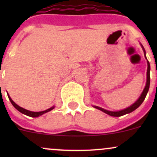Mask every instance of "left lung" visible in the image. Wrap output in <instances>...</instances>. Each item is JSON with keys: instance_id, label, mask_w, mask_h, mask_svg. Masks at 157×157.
<instances>
[{"instance_id": "8db88e82", "label": "left lung", "mask_w": 157, "mask_h": 157, "mask_svg": "<svg viewBox=\"0 0 157 157\" xmlns=\"http://www.w3.org/2000/svg\"><path fill=\"white\" fill-rule=\"evenodd\" d=\"M140 45H141L142 48H143V51L144 52V56H145V58L147 59V57H146V52H145V49L144 48L143 45L140 44ZM147 83H146V86H145L143 92H142V93L140 94V97L137 99V100L135 102H134V104H132L131 105H130L129 107H128V108L124 109H122V110H119V111H115V112H112V111H109V110H106V109H104L102 108H101V107H99V106H96V105H93L94 108L99 109V110L102 111V112H105V114H107V115H110V116H113V117H120V116H122V115H126V114H128V113H131V112H132L133 111H134L135 109H137L138 108L139 106H140V105L142 104V102L144 101L145 99V97H146L147 93H148V90H149V88H150V63H149L148 60L147 59Z\"/></svg>"}]
</instances>
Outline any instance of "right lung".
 I'll return each instance as SVG.
<instances>
[{"mask_svg": "<svg viewBox=\"0 0 157 157\" xmlns=\"http://www.w3.org/2000/svg\"><path fill=\"white\" fill-rule=\"evenodd\" d=\"M7 96H8V98H9V99H10V102L12 103V105H13V106L15 107V108L17 109L19 112H20L21 113L24 114V115H27V116L33 117V118H36V117H39V116H40V115H42L43 114L46 113V112H50V111H52V109L55 108V106H52V107H51V108L46 109V110L42 111V112H32V111H29V110H27V109H25L22 108V107L19 106L17 104H16L15 102L12 100V99H11L10 96H9L8 93H7Z\"/></svg>", "mask_w": 157, "mask_h": 157, "instance_id": "1", "label": "right lung"}]
</instances>
